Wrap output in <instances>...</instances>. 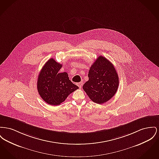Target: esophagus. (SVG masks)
<instances>
[{
	"label": "esophagus",
	"mask_w": 159,
	"mask_h": 159,
	"mask_svg": "<svg viewBox=\"0 0 159 159\" xmlns=\"http://www.w3.org/2000/svg\"><path fill=\"white\" fill-rule=\"evenodd\" d=\"M77 85H78V86H79L80 88H82V85H83V83H82V82L78 83V84H77Z\"/></svg>",
	"instance_id": "34e87169"
}]
</instances>
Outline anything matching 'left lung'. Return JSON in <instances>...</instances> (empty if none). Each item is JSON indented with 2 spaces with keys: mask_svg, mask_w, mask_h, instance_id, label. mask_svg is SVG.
<instances>
[{
  "mask_svg": "<svg viewBox=\"0 0 159 159\" xmlns=\"http://www.w3.org/2000/svg\"><path fill=\"white\" fill-rule=\"evenodd\" d=\"M88 77L83 89L94 103H106L116 93L118 75L113 65L106 57L99 56L97 58L89 69Z\"/></svg>",
  "mask_w": 159,
  "mask_h": 159,
  "instance_id": "8db88e82",
  "label": "left lung"
}]
</instances>
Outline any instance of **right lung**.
Wrapping results in <instances>:
<instances>
[{
	"mask_svg": "<svg viewBox=\"0 0 159 159\" xmlns=\"http://www.w3.org/2000/svg\"><path fill=\"white\" fill-rule=\"evenodd\" d=\"M62 64L53 58L50 59L38 75L37 89L43 100L47 104L57 106L79 87L69 79L67 73H59Z\"/></svg>",
	"mask_w": 159,
	"mask_h": 159,
	"instance_id": "1",
	"label": "right lung"
}]
</instances>
